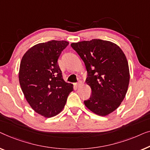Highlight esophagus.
Wrapping results in <instances>:
<instances>
[{
	"instance_id": "34e87169",
	"label": "esophagus",
	"mask_w": 150,
	"mask_h": 150,
	"mask_svg": "<svg viewBox=\"0 0 150 150\" xmlns=\"http://www.w3.org/2000/svg\"><path fill=\"white\" fill-rule=\"evenodd\" d=\"M82 81H79V82H78V83L76 84V86H77V87H79V86H81V85H82Z\"/></svg>"
}]
</instances>
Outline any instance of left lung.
<instances>
[{
    "instance_id": "left-lung-1",
    "label": "left lung",
    "mask_w": 150,
    "mask_h": 150,
    "mask_svg": "<svg viewBox=\"0 0 150 150\" xmlns=\"http://www.w3.org/2000/svg\"><path fill=\"white\" fill-rule=\"evenodd\" d=\"M71 45L86 65V82L92 90L91 97L84 101V105L98 115L110 114L123 101L129 85V67L125 54L115 43L101 39Z\"/></svg>"
}]
</instances>
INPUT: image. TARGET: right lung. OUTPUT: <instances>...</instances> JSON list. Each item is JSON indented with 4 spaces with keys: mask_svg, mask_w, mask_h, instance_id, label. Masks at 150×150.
<instances>
[{
    "mask_svg": "<svg viewBox=\"0 0 150 150\" xmlns=\"http://www.w3.org/2000/svg\"><path fill=\"white\" fill-rule=\"evenodd\" d=\"M66 41L38 43L23 56L19 81L25 98L36 113L52 117L64 109L73 85L63 79L58 60L69 45Z\"/></svg>",
    "mask_w": 150,
    "mask_h": 150,
    "instance_id": "obj_1",
    "label": "right lung"
}]
</instances>
